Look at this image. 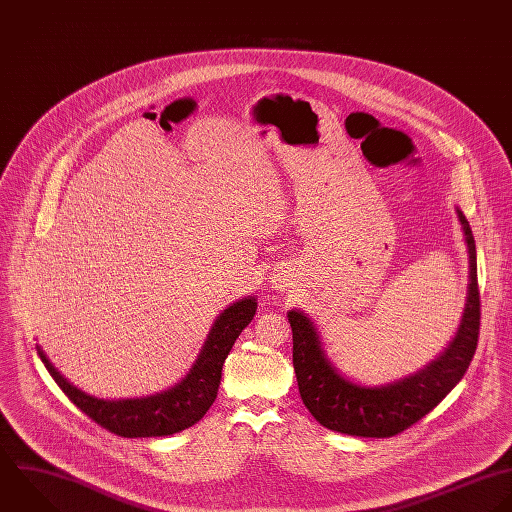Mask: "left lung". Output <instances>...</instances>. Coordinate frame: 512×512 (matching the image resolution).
Wrapping results in <instances>:
<instances>
[{"instance_id": "obj_1", "label": "left lung", "mask_w": 512, "mask_h": 512, "mask_svg": "<svg viewBox=\"0 0 512 512\" xmlns=\"http://www.w3.org/2000/svg\"><path fill=\"white\" fill-rule=\"evenodd\" d=\"M469 249V297L461 327L449 349L413 377L387 387H361L341 377L327 361L315 325L301 311H289L293 367L299 395L309 413L327 429L353 437H395L429 415L463 379L479 343L481 293L477 247L471 225L459 211Z\"/></svg>"}]
</instances>
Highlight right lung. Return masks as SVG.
Masks as SVG:
<instances>
[{"mask_svg": "<svg viewBox=\"0 0 512 512\" xmlns=\"http://www.w3.org/2000/svg\"><path fill=\"white\" fill-rule=\"evenodd\" d=\"M255 309L257 303L253 297L241 299L225 309L215 321L205 341V347L189 375L173 389L145 399H95L73 387L49 363L39 347L37 353L53 381L67 395V399L99 427L125 439L165 437L193 427L209 411L217 397L223 363L241 331L251 323Z\"/></svg>", "mask_w": 512, "mask_h": 512, "instance_id": "right-lung-1", "label": "right lung"}]
</instances>
